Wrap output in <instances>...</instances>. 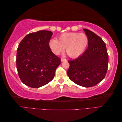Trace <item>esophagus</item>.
<instances>
[{
  "instance_id": "esophagus-1",
  "label": "esophagus",
  "mask_w": 122,
  "mask_h": 122,
  "mask_svg": "<svg viewBox=\"0 0 122 122\" xmlns=\"http://www.w3.org/2000/svg\"><path fill=\"white\" fill-rule=\"evenodd\" d=\"M67 60L66 58H61V61H66Z\"/></svg>"
}]
</instances>
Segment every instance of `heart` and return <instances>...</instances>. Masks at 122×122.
<instances>
[{"label": "heart", "mask_w": 122, "mask_h": 122, "mask_svg": "<svg viewBox=\"0 0 122 122\" xmlns=\"http://www.w3.org/2000/svg\"><path fill=\"white\" fill-rule=\"evenodd\" d=\"M87 36L84 33L65 32L56 39L51 40L49 46L55 54H58L66 48L69 56L72 58L79 56L86 50L88 45Z\"/></svg>", "instance_id": "1"}]
</instances>
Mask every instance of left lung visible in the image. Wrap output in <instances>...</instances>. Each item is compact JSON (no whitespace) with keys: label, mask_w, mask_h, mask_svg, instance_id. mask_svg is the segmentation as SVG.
<instances>
[{"label":"left lung","mask_w":122,"mask_h":122,"mask_svg":"<svg viewBox=\"0 0 122 122\" xmlns=\"http://www.w3.org/2000/svg\"><path fill=\"white\" fill-rule=\"evenodd\" d=\"M88 39V47L77 58L69 61L67 74L73 82L85 87L96 86L105 78L108 55L102 39L87 29H83Z\"/></svg>","instance_id":"8db88e82"}]
</instances>
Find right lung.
Returning a JSON list of instances; mask_svg holds the SVG:
<instances>
[{
  "instance_id": "right-lung-1",
  "label": "right lung",
  "mask_w": 122,
  "mask_h": 122,
  "mask_svg": "<svg viewBox=\"0 0 122 122\" xmlns=\"http://www.w3.org/2000/svg\"><path fill=\"white\" fill-rule=\"evenodd\" d=\"M52 35L50 31L40 30L26 35L20 43L17 51V69L26 86L39 88L53 79L61 58L49 47Z\"/></svg>"
}]
</instances>
